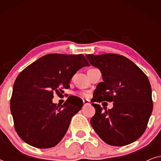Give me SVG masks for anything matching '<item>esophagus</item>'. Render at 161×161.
Wrapping results in <instances>:
<instances>
[{
  "label": "esophagus",
  "instance_id": "34e87169",
  "mask_svg": "<svg viewBox=\"0 0 161 161\" xmlns=\"http://www.w3.org/2000/svg\"><path fill=\"white\" fill-rule=\"evenodd\" d=\"M90 105L89 100H83V105H84V106H86V105Z\"/></svg>",
  "mask_w": 161,
  "mask_h": 161
}]
</instances>
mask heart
Listing matches in <instances>:
<instances>
[{
  "label": "heart",
  "mask_w": 161,
  "mask_h": 161,
  "mask_svg": "<svg viewBox=\"0 0 161 161\" xmlns=\"http://www.w3.org/2000/svg\"><path fill=\"white\" fill-rule=\"evenodd\" d=\"M81 96L84 97H86L88 96V94H87L86 93H81Z\"/></svg>",
  "instance_id": "1"
}]
</instances>
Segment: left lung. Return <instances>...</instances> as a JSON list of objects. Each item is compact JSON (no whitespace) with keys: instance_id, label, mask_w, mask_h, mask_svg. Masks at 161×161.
Wrapping results in <instances>:
<instances>
[{"instance_id":"8db88e82","label":"left lung","mask_w":161,"mask_h":161,"mask_svg":"<svg viewBox=\"0 0 161 161\" xmlns=\"http://www.w3.org/2000/svg\"><path fill=\"white\" fill-rule=\"evenodd\" d=\"M86 57L100 70L103 80L97 86L92 101L114 103V107L108 111L92 103L95 114L90 123L94 131L111 146L136 142L146 130L153 112L148 78L133 61L120 55L88 54Z\"/></svg>"}]
</instances>
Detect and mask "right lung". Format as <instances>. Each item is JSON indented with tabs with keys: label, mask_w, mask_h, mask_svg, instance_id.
Here are the masks:
<instances>
[{
	"label": "right lung",
	"mask_w": 161,
	"mask_h": 161,
	"mask_svg": "<svg viewBox=\"0 0 161 161\" xmlns=\"http://www.w3.org/2000/svg\"><path fill=\"white\" fill-rule=\"evenodd\" d=\"M89 64L83 54H47L25 68L14 81L10 110L14 129L23 142L39 149L61 142L83 100L69 96L59 106L53 94L69 89L72 76Z\"/></svg>",
	"instance_id": "add662e5"
}]
</instances>
